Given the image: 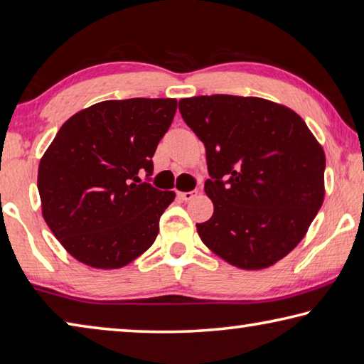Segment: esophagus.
Listing matches in <instances>:
<instances>
[{
  "label": "esophagus",
  "mask_w": 364,
  "mask_h": 364,
  "mask_svg": "<svg viewBox=\"0 0 364 364\" xmlns=\"http://www.w3.org/2000/svg\"><path fill=\"white\" fill-rule=\"evenodd\" d=\"M196 193H198V192H177V196L183 201H190V200L195 198Z\"/></svg>",
  "instance_id": "obj_1"
}]
</instances>
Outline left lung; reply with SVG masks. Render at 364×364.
Instances as JSON below:
<instances>
[{"mask_svg": "<svg viewBox=\"0 0 364 364\" xmlns=\"http://www.w3.org/2000/svg\"><path fill=\"white\" fill-rule=\"evenodd\" d=\"M206 146L213 218L203 243L230 265L262 270L301 243L324 200L326 158L299 114L260 97L214 94L178 100Z\"/></svg>", "mask_w": 364, "mask_h": 364, "instance_id": "8db88e82", "label": "left lung"}]
</instances>
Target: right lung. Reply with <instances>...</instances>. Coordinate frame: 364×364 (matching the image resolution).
<instances>
[{
	"label": "right lung",
	"instance_id": "add662e5",
	"mask_svg": "<svg viewBox=\"0 0 364 364\" xmlns=\"http://www.w3.org/2000/svg\"><path fill=\"white\" fill-rule=\"evenodd\" d=\"M176 99L104 100L62 124L40 161L38 192L50 232L92 269L131 264L153 245L176 198L142 182L169 129Z\"/></svg>",
	"mask_w": 364,
	"mask_h": 364
}]
</instances>
